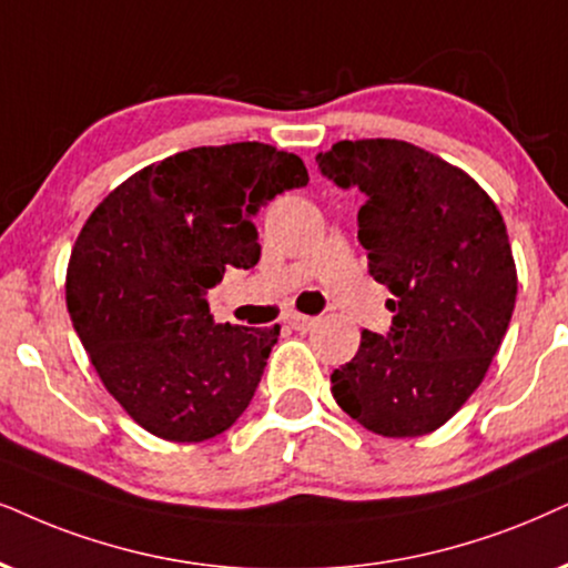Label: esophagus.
<instances>
[{"instance_id":"esophagus-1","label":"esophagus","mask_w":568,"mask_h":568,"mask_svg":"<svg viewBox=\"0 0 568 568\" xmlns=\"http://www.w3.org/2000/svg\"><path fill=\"white\" fill-rule=\"evenodd\" d=\"M314 322H317V320L306 317V314H291V317H288V325L293 329H308V327L314 325Z\"/></svg>"}]
</instances>
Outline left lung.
<instances>
[{
    "mask_svg": "<svg viewBox=\"0 0 568 568\" xmlns=\"http://www.w3.org/2000/svg\"><path fill=\"white\" fill-rule=\"evenodd\" d=\"M337 189H358V243L393 298L385 335L364 329L333 372V398L383 437L443 427L483 383L516 304L506 222L464 170L396 139L337 141L317 154Z\"/></svg>",
    "mask_w": 568,
    "mask_h": 568,
    "instance_id": "8db88e82",
    "label": "left lung"
}]
</instances>
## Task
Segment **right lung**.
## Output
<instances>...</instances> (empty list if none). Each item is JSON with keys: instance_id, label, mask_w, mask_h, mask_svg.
Here are the masks:
<instances>
[{"instance_id": "right-lung-1", "label": "right lung", "mask_w": 568, "mask_h": 568, "mask_svg": "<svg viewBox=\"0 0 568 568\" xmlns=\"http://www.w3.org/2000/svg\"><path fill=\"white\" fill-rule=\"evenodd\" d=\"M306 183L304 162L270 143L199 146L135 172L85 220L64 283L70 320L146 433L201 443L246 412L280 325H217L206 291L260 262L256 212Z\"/></svg>"}]
</instances>
